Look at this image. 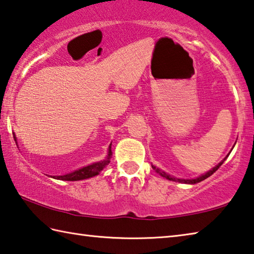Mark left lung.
Returning <instances> with one entry per match:
<instances>
[{"label":"left lung","instance_id":"left-lung-1","mask_svg":"<svg viewBox=\"0 0 254 254\" xmlns=\"http://www.w3.org/2000/svg\"><path fill=\"white\" fill-rule=\"evenodd\" d=\"M230 154V153H229ZM229 154L225 156V158L221 161V162L216 165V167H214L213 169L212 170H210L209 172H206V173H204V174H202V175H200L199 178H196V179H191V180H184V179H177V178H174V177H171V175H169V174H167L165 173L164 171H162V170H160V169H158L156 167H154V165H152V168H153V170H155L156 171V173H159L161 177H163V178H165V179H168V180H170V181H175V182H181V183H188V184H195V183H199V182H201V181H203V180H205L206 178H209L210 175H212L213 174L216 170H218L221 165L223 164V162L225 160H227V158L229 156Z\"/></svg>","mask_w":254,"mask_h":254}]
</instances>
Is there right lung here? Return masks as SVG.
Masks as SVG:
<instances>
[{"label": "right lung", "instance_id": "obj_1", "mask_svg": "<svg viewBox=\"0 0 254 254\" xmlns=\"http://www.w3.org/2000/svg\"><path fill=\"white\" fill-rule=\"evenodd\" d=\"M14 140L16 141L15 136H14ZM111 145L112 144H110V146H109L107 159H104L103 161H100V162L92 163L90 165H87V167L81 168L79 170H76V171H73V172L67 173L65 175H57V177H53V179L62 180V181H79V180H84V179L95 177V175H98L110 163V158H111V155H112Z\"/></svg>", "mask_w": 254, "mask_h": 254}]
</instances>
